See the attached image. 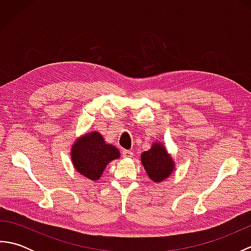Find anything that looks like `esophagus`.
<instances>
[{
  "instance_id": "esophagus-1",
  "label": "esophagus",
  "mask_w": 251,
  "mask_h": 251,
  "mask_svg": "<svg viewBox=\"0 0 251 251\" xmlns=\"http://www.w3.org/2000/svg\"><path fill=\"white\" fill-rule=\"evenodd\" d=\"M122 153H123V155H124V157H127V158L131 157L132 154H134V153H132V152L129 151V150H123Z\"/></svg>"
}]
</instances>
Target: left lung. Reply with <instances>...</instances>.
Masks as SVG:
<instances>
[{"label":"left lung","instance_id":"8db88e82","mask_svg":"<svg viewBox=\"0 0 251 251\" xmlns=\"http://www.w3.org/2000/svg\"><path fill=\"white\" fill-rule=\"evenodd\" d=\"M141 163L149 178L156 183L167 179L175 170V162L172 155L159 141H154L150 150L141 154Z\"/></svg>","mask_w":251,"mask_h":251}]
</instances>
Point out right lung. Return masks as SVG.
<instances>
[{"label":"right lung","instance_id":"right-lung-1","mask_svg":"<svg viewBox=\"0 0 251 251\" xmlns=\"http://www.w3.org/2000/svg\"><path fill=\"white\" fill-rule=\"evenodd\" d=\"M120 158V151L106 143L97 130L78 137L71 147V159L78 174L97 181L110 162Z\"/></svg>","mask_w":251,"mask_h":251}]
</instances>
